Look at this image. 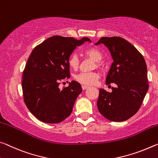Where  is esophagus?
Segmentation results:
<instances>
[{
	"mask_svg": "<svg viewBox=\"0 0 158 158\" xmlns=\"http://www.w3.org/2000/svg\"><path fill=\"white\" fill-rule=\"evenodd\" d=\"M89 88L88 86H85V85H82V89L83 90H86Z\"/></svg>",
	"mask_w": 158,
	"mask_h": 158,
	"instance_id": "1",
	"label": "esophagus"
}]
</instances>
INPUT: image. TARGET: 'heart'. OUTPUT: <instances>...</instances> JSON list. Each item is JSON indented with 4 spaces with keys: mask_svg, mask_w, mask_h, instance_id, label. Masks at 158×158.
<instances>
[{
    "mask_svg": "<svg viewBox=\"0 0 158 158\" xmlns=\"http://www.w3.org/2000/svg\"><path fill=\"white\" fill-rule=\"evenodd\" d=\"M84 55L86 57H89L94 61H96V65L95 67H101L102 65L101 60H102V52L95 48H91L85 51ZM69 67L73 69H77L79 67L80 60L79 57L76 54H73L70 56L68 61ZM100 78V75L98 73L95 72H84V73H80L75 76V79L79 83L83 85H95L98 81Z\"/></svg>",
    "mask_w": 158,
    "mask_h": 158,
    "instance_id": "1",
    "label": "heart"
}]
</instances>
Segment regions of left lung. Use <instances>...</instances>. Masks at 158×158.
I'll list each match as a JSON object with an SVG mask.
<instances>
[{"mask_svg":"<svg viewBox=\"0 0 158 158\" xmlns=\"http://www.w3.org/2000/svg\"><path fill=\"white\" fill-rule=\"evenodd\" d=\"M113 59L106 84L114 83L111 93L100 89L98 109L110 121L123 122L136 113L148 90L147 66L141 52L121 37H102Z\"/></svg>","mask_w":158,"mask_h":158,"instance_id":"1","label":"left lung"}]
</instances>
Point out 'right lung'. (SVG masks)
<instances>
[{
	"label": "right lung",
	"mask_w": 158,
	"mask_h": 158,
	"mask_svg": "<svg viewBox=\"0 0 158 158\" xmlns=\"http://www.w3.org/2000/svg\"><path fill=\"white\" fill-rule=\"evenodd\" d=\"M91 40L84 37L54 36L34 48L22 74L24 101L32 114L49 124L61 122L72 113L77 98L82 91L81 85L72 81L59 88L60 81L69 78V57L77 46Z\"/></svg>",
	"instance_id": "add662e5"
}]
</instances>
